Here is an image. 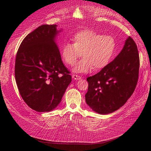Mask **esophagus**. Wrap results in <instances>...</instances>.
<instances>
[{
    "mask_svg": "<svg viewBox=\"0 0 151 151\" xmlns=\"http://www.w3.org/2000/svg\"><path fill=\"white\" fill-rule=\"evenodd\" d=\"M72 78L74 79V80H80V79H81V77L80 76L77 75H73Z\"/></svg>",
    "mask_w": 151,
    "mask_h": 151,
    "instance_id": "1",
    "label": "esophagus"
}]
</instances>
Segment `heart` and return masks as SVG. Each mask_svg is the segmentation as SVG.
<instances>
[{
    "instance_id": "heart-1",
    "label": "heart",
    "mask_w": 151,
    "mask_h": 151,
    "mask_svg": "<svg viewBox=\"0 0 151 151\" xmlns=\"http://www.w3.org/2000/svg\"><path fill=\"white\" fill-rule=\"evenodd\" d=\"M73 43L65 42L61 49V55L66 64L73 65L81 57L73 68L76 73H86L93 68L100 70L111 62L116 52L117 42L109 35H104L92 30L79 32L73 37Z\"/></svg>"
}]
</instances>
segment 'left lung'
Returning a JSON list of instances; mask_svg holds the SVG:
<instances>
[{"label":"left lung","instance_id":"left-lung-1","mask_svg":"<svg viewBox=\"0 0 151 151\" xmlns=\"http://www.w3.org/2000/svg\"><path fill=\"white\" fill-rule=\"evenodd\" d=\"M139 68L137 46L130 37L121 52L105 68L87 78L86 101L100 114L113 113L123 106L137 86Z\"/></svg>","mask_w":151,"mask_h":151}]
</instances>
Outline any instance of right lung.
Segmentation results:
<instances>
[{
  "label": "right lung",
  "mask_w": 151,
  "mask_h": 151,
  "mask_svg": "<svg viewBox=\"0 0 151 151\" xmlns=\"http://www.w3.org/2000/svg\"><path fill=\"white\" fill-rule=\"evenodd\" d=\"M56 26L42 25L29 34L16 57L14 75L19 93L37 112L56 107L71 81L54 41Z\"/></svg>",
  "instance_id": "right-lung-1"
}]
</instances>
